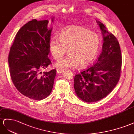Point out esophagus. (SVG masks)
<instances>
[{
	"mask_svg": "<svg viewBox=\"0 0 134 134\" xmlns=\"http://www.w3.org/2000/svg\"><path fill=\"white\" fill-rule=\"evenodd\" d=\"M63 72H64V70H57V73L58 74L63 73Z\"/></svg>",
	"mask_w": 134,
	"mask_h": 134,
	"instance_id": "obj_1",
	"label": "esophagus"
}]
</instances>
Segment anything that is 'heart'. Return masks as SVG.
Instances as JSON below:
<instances>
[{"mask_svg":"<svg viewBox=\"0 0 134 134\" xmlns=\"http://www.w3.org/2000/svg\"><path fill=\"white\" fill-rule=\"evenodd\" d=\"M99 36L89 30L80 26H72L60 32L59 38L53 37L49 43V51L53 58L59 59L54 66L60 70L74 68L78 66H89L96 58L100 48Z\"/></svg>","mask_w":134,"mask_h":134,"instance_id":"b5f03b06","label":"heart"}]
</instances>
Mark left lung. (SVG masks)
<instances>
[{
  "instance_id": "1",
  "label": "left lung",
  "mask_w": 134,
  "mask_h": 134,
  "mask_svg": "<svg viewBox=\"0 0 134 134\" xmlns=\"http://www.w3.org/2000/svg\"><path fill=\"white\" fill-rule=\"evenodd\" d=\"M103 37L102 52L93 66L76 75L74 88L82 100L92 103L108 95L117 84L121 75L122 55L119 43L105 26L97 21Z\"/></svg>"
}]
</instances>
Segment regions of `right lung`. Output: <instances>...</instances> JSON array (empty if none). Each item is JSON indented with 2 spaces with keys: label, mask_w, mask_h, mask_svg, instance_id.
<instances>
[{
  "label": "right lung",
  "mask_w": 134,
  "mask_h": 134,
  "mask_svg": "<svg viewBox=\"0 0 134 134\" xmlns=\"http://www.w3.org/2000/svg\"><path fill=\"white\" fill-rule=\"evenodd\" d=\"M48 22L34 19L23 26L16 34L8 56L14 85L25 97L36 100L49 96L56 76L55 69L41 72L51 64L48 55L52 28L48 27Z\"/></svg>",
  "instance_id": "add662e5"
}]
</instances>
